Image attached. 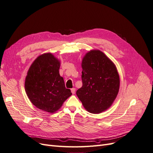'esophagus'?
Wrapping results in <instances>:
<instances>
[{"mask_svg": "<svg viewBox=\"0 0 153 153\" xmlns=\"http://www.w3.org/2000/svg\"><path fill=\"white\" fill-rule=\"evenodd\" d=\"M75 91H76V89L75 88H71V93H72V94H75Z\"/></svg>", "mask_w": 153, "mask_h": 153, "instance_id": "obj_1", "label": "esophagus"}]
</instances>
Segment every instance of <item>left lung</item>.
<instances>
[{"mask_svg":"<svg viewBox=\"0 0 153 153\" xmlns=\"http://www.w3.org/2000/svg\"><path fill=\"white\" fill-rule=\"evenodd\" d=\"M82 83L76 95L86 110L98 114L110 108L120 88V76L112 61L100 50H91L83 57Z\"/></svg>","mask_w":153,"mask_h":153,"instance_id":"1","label":"left lung"}]
</instances>
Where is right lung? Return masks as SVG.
Instances as JSON below:
<instances>
[{
    "mask_svg": "<svg viewBox=\"0 0 153 153\" xmlns=\"http://www.w3.org/2000/svg\"><path fill=\"white\" fill-rule=\"evenodd\" d=\"M60 66V61L52 53L42 54L32 63L25 78V90L29 100L40 110L50 113L59 110L72 94L65 88Z\"/></svg>",
    "mask_w": 153,
    "mask_h": 153,
    "instance_id": "right-lung-1",
    "label": "right lung"
}]
</instances>
